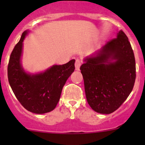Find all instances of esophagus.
Returning <instances> with one entry per match:
<instances>
[{
	"instance_id": "34e87169",
	"label": "esophagus",
	"mask_w": 145,
	"mask_h": 145,
	"mask_svg": "<svg viewBox=\"0 0 145 145\" xmlns=\"http://www.w3.org/2000/svg\"><path fill=\"white\" fill-rule=\"evenodd\" d=\"M81 65V60H80L79 59H76V62H75L76 70H79Z\"/></svg>"
}]
</instances>
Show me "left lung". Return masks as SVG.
<instances>
[{
    "label": "left lung",
    "mask_w": 145,
    "mask_h": 145,
    "mask_svg": "<svg viewBox=\"0 0 145 145\" xmlns=\"http://www.w3.org/2000/svg\"><path fill=\"white\" fill-rule=\"evenodd\" d=\"M85 62L80 69L88 103L96 112L112 113L128 98L135 81V56L125 33L120 31Z\"/></svg>",
    "instance_id": "left-lung-1"
}]
</instances>
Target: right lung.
<instances>
[{
  "label": "right lung",
  "mask_w": 145,
  "mask_h": 145,
  "mask_svg": "<svg viewBox=\"0 0 145 145\" xmlns=\"http://www.w3.org/2000/svg\"><path fill=\"white\" fill-rule=\"evenodd\" d=\"M27 31L10 55L8 66V81L14 95L26 109L35 114L53 110L60 98L64 85L75 69V59L62 65H54L43 73L28 74L20 63L22 43Z\"/></svg>",
  "instance_id": "1"
}]
</instances>
